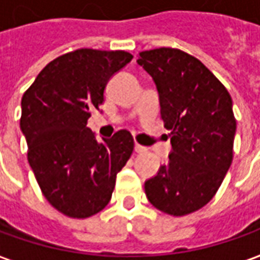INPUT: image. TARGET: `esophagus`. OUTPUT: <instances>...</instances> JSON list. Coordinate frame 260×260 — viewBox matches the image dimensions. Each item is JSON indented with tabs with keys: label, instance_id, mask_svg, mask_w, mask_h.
Masks as SVG:
<instances>
[{
	"label": "esophagus",
	"instance_id": "obj_1",
	"mask_svg": "<svg viewBox=\"0 0 260 260\" xmlns=\"http://www.w3.org/2000/svg\"><path fill=\"white\" fill-rule=\"evenodd\" d=\"M145 151V147H142V145H139V144H135V152H144Z\"/></svg>",
	"mask_w": 260,
	"mask_h": 260
}]
</instances>
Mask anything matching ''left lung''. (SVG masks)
<instances>
[{
    "label": "left lung",
    "mask_w": 260,
    "mask_h": 260,
    "mask_svg": "<svg viewBox=\"0 0 260 260\" xmlns=\"http://www.w3.org/2000/svg\"><path fill=\"white\" fill-rule=\"evenodd\" d=\"M142 66L157 86L171 154L145 181L149 203L171 216H185L214 197L233 159L236 119L232 98L217 77L178 49L141 51Z\"/></svg>",
    "instance_id": "left-lung-1"
}]
</instances>
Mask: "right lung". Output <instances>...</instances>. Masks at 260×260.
<instances>
[{"instance_id": "obj_1", "label": "right lung", "mask_w": 260, "mask_h": 260, "mask_svg": "<svg viewBox=\"0 0 260 260\" xmlns=\"http://www.w3.org/2000/svg\"><path fill=\"white\" fill-rule=\"evenodd\" d=\"M132 57L122 50L70 51L50 61L23 94L28 162L47 202L64 216L86 219L103 210L134 151L126 129L98 141L86 126L109 79Z\"/></svg>"}]
</instances>
